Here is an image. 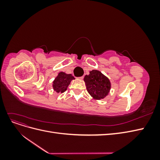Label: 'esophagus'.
I'll return each instance as SVG.
<instances>
[{
    "label": "esophagus",
    "instance_id": "34e87169",
    "mask_svg": "<svg viewBox=\"0 0 160 160\" xmlns=\"http://www.w3.org/2000/svg\"><path fill=\"white\" fill-rule=\"evenodd\" d=\"M83 76H81V77H78V79H81V80H82L83 79Z\"/></svg>",
    "mask_w": 160,
    "mask_h": 160
}]
</instances>
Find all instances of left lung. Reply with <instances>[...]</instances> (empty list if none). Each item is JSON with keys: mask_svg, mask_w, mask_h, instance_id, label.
<instances>
[{"mask_svg": "<svg viewBox=\"0 0 160 160\" xmlns=\"http://www.w3.org/2000/svg\"><path fill=\"white\" fill-rule=\"evenodd\" d=\"M88 93L95 99H103L108 95L111 89L109 79L98 70L89 72L84 78Z\"/></svg>", "mask_w": 160, "mask_h": 160, "instance_id": "obj_1", "label": "left lung"}]
</instances>
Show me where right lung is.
<instances>
[{
	"label": "right lung",
	"instance_id": "add662e5",
	"mask_svg": "<svg viewBox=\"0 0 160 160\" xmlns=\"http://www.w3.org/2000/svg\"><path fill=\"white\" fill-rule=\"evenodd\" d=\"M75 79L71 74H67L64 72H60L52 82V87L57 93H63L68 88L71 80Z\"/></svg>",
	"mask_w": 160,
	"mask_h": 160
}]
</instances>
